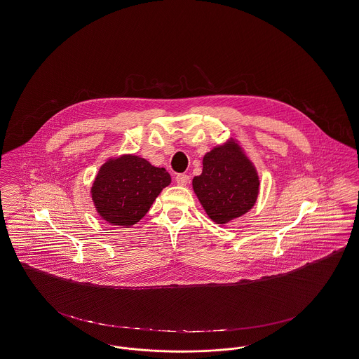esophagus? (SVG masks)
Returning <instances> with one entry per match:
<instances>
[{"instance_id":"34e87169","label":"esophagus","mask_w":359,"mask_h":359,"mask_svg":"<svg viewBox=\"0 0 359 359\" xmlns=\"http://www.w3.org/2000/svg\"><path fill=\"white\" fill-rule=\"evenodd\" d=\"M175 182L181 187H185L188 182H189V175L187 174H177L175 175Z\"/></svg>"}]
</instances>
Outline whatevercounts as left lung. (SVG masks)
<instances>
[{
  "label": "left lung",
  "instance_id": "8db88e82",
  "mask_svg": "<svg viewBox=\"0 0 359 359\" xmlns=\"http://www.w3.org/2000/svg\"><path fill=\"white\" fill-rule=\"evenodd\" d=\"M193 191L216 224H224L253 208L260 191L257 170L237 140L216 145L203 158V172Z\"/></svg>",
  "mask_w": 359,
  "mask_h": 359
}]
</instances>
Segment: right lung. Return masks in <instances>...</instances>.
Masks as SVG:
<instances>
[{"label":"right lung","instance_id":"add662e5","mask_svg":"<svg viewBox=\"0 0 359 359\" xmlns=\"http://www.w3.org/2000/svg\"><path fill=\"white\" fill-rule=\"evenodd\" d=\"M170 182L166 168H155L136 155H121L100 166L91 187V197L103 220L129 227L145 216Z\"/></svg>","mask_w":359,"mask_h":359}]
</instances>
